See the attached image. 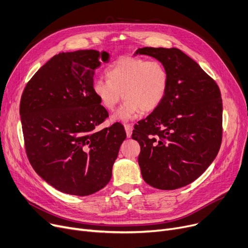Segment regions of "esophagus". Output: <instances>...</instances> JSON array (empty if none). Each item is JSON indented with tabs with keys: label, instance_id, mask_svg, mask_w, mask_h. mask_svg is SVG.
I'll return each mask as SVG.
<instances>
[{
	"label": "esophagus",
	"instance_id": "1",
	"mask_svg": "<svg viewBox=\"0 0 248 248\" xmlns=\"http://www.w3.org/2000/svg\"><path fill=\"white\" fill-rule=\"evenodd\" d=\"M124 129H125V133H126V137L127 138H131L132 134H133V126L131 124H124Z\"/></svg>",
	"mask_w": 248,
	"mask_h": 248
}]
</instances>
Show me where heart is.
Returning <instances> with one entry per match:
<instances>
[{
  "instance_id": "heart-1",
  "label": "heart",
  "mask_w": 248,
  "mask_h": 248,
  "mask_svg": "<svg viewBox=\"0 0 248 248\" xmlns=\"http://www.w3.org/2000/svg\"><path fill=\"white\" fill-rule=\"evenodd\" d=\"M106 73L108 80H93L91 89L100 106L108 111L115 108L122 96L125 99L111 116L113 122L129 121L140 110L152 112L166 97L169 73L158 60L124 56L111 64Z\"/></svg>"
}]
</instances>
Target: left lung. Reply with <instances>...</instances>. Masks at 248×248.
<instances>
[{
  "label": "left lung",
  "instance_id": "8db88e82",
  "mask_svg": "<svg viewBox=\"0 0 248 248\" xmlns=\"http://www.w3.org/2000/svg\"><path fill=\"white\" fill-rule=\"evenodd\" d=\"M160 61L169 73L165 99L139 122L133 139L147 184L175 190L198 179L215 160L222 139V99L218 85L177 48H139L136 55Z\"/></svg>",
  "mask_w": 248,
  "mask_h": 248
}]
</instances>
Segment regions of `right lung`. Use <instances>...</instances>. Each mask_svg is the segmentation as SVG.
Here are the masks:
<instances>
[{
	"instance_id": "right-lung-1",
	"label": "right lung",
	"mask_w": 248,
	"mask_h": 248,
	"mask_svg": "<svg viewBox=\"0 0 248 248\" xmlns=\"http://www.w3.org/2000/svg\"><path fill=\"white\" fill-rule=\"evenodd\" d=\"M109 53L77 50L52 57L26 85L20 116L26 153L46 183L87 196L111 179L126 135L123 125L95 131L108 113L93 93L94 70Z\"/></svg>"
}]
</instances>
